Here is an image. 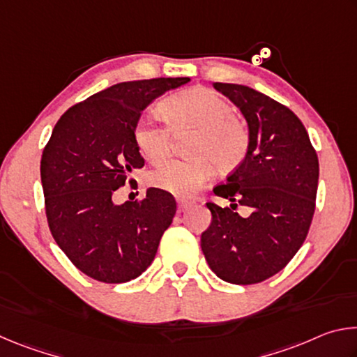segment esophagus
<instances>
[{
  "label": "esophagus",
  "instance_id": "1",
  "mask_svg": "<svg viewBox=\"0 0 357 357\" xmlns=\"http://www.w3.org/2000/svg\"><path fill=\"white\" fill-rule=\"evenodd\" d=\"M192 202H187V200H183V198H179L178 200V213H185L187 209L192 208Z\"/></svg>",
  "mask_w": 357,
  "mask_h": 357
}]
</instances>
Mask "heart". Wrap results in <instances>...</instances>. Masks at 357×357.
<instances>
[{
	"instance_id": "1",
	"label": "heart",
	"mask_w": 357,
	"mask_h": 357,
	"mask_svg": "<svg viewBox=\"0 0 357 357\" xmlns=\"http://www.w3.org/2000/svg\"><path fill=\"white\" fill-rule=\"evenodd\" d=\"M165 126L146 119L134 126L137 149L151 164H159L170 153L173 137L193 132L187 146L192 159H172L149 173L155 189L189 198L213 178L214 167L231 173L244 164L250 151V132L243 119L233 114L229 102L206 86H193L167 96L157 104Z\"/></svg>"
}]
</instances>
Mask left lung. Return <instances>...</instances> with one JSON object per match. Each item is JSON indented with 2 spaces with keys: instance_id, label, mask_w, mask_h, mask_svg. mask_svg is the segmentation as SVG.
<instances>
[{
  "instance_id": "left-lung-1",
  "label": "left lung",
  "mask_w": 357,
  "mask_h": 357,
  "mask_svg": "<svg viewBox=\"0 0 357 357\" xmlns=\"http://www.w3.org/2000/svg\"><path fill=\"white\" fill-rule=\"evenodd\" d=\"M214 88L243 112L250 151L214 189L231 208L206 203L213 222L202 234V250L222 280L253 285L280 273L304 244L315 213L318 155L288 107L244 84ZM238 204L250 209L249 216L234 213Z\"/></svg>"
}]
</instances>
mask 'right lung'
Masks as SVG:
<instances>
[{
    "label": "right lung",
    "instance_id": "1",
    "mask_svg": "<svg viewBox=\"0 0 357 357\" xmlns=\"http://www.w3.org/2000/svg\"><path fill=\"white\" fill-rule=\"evenodd\" d=\"M187 82L162 77L113 84L70 107L42 151L48 228L75 268L94 280L137 279L170 227L176 213L172 193L149 187L142 200L123 204H114L113 195L144 165L134 142L140 113Z\"/></svg>",
    "mask_w": 357,
    "mask_h": 357
}]
</instances>
